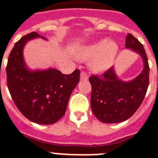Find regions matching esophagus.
Masks as SVG:
<instances>
[{"label": "esophagus", "instance_id": "obj_1", "mask_svg": "<svg viewBox=\"0 0 158 158\" xmlns=\"http://www.w3.org/2000/svg\"><path fill=\"white\" fill-rule=\"evenodd\" d=\"M88 74H87L86 72L84 71H82L81 74H80V79H82V80H87L88 79Z\"/></svg>", "mask_w": 158, "mask_h": 158}]
</instances>
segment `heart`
<instances>
[{"label":"heart","mask_w":158,"mask_h":158,"mask_svg":"<svg viewBox=\"0 0 158 158\" xmlns=\"http://www.w3.org/2000/svg\"><path fill=\"white\" fill-rule=\"evenodd\" d=\"M119 48L115 42L102 39L84 47L78 53L81 60H89L90 67L96 72H102L112 66L117 56Z\"/></svg>","instance_id":"1"}]
</instances>
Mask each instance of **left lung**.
Instances as JSON below:
<instances>
[{"label": "left lung", "mask_w": 158, "mask_h": 158, "mask_svg": "<svg viewBox=\"0 0 158 158\" xmlns=\"http://www.w3.org/2000/svg\"><path fill=\"white\" fill-rule=\"evenodd\" d=\"M125 48L139 54L143 60V69L135 79L129 82L120 80L114 67L103 74L89 77L92 110L103 123H120L131 117L142 104L149 84V65L142 43L128 33Z\"/></svg>", "instance_id": "8db88e82"}]
</instances>
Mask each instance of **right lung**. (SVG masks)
Returning a JSON list of instances; mask_svg holds the SVG:
<instances>
[{
  "instance_id": "1",
  "label": "right lung",
  "mask_w": 158,
  "mask_h": 158,
  "mask_svg": "<svg viewBox=\"0 0 158 158\" xmlns=\"http://www.w3.org/2000/svg\"><path fill=\"white\" fill-rule=\"evenodd\" d=\"M37 38L45 39L32 32L15 44L6 66L7 86L15 104L27 119L40 125H52L64 115L80 71L75 69L64 74L52 68L28 69L23 60V48L28 41Z\"/></svg>"
}]
</instances>
